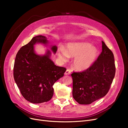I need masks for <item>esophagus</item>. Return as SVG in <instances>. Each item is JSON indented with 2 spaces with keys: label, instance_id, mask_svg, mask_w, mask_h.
Segmentation results:
<instances>
[{
  "label": "esophagus",
  "instance_id": "1",
  "mask_svg": "<svg viewBox=\"0 0 128 128\" xmlns=\"http://www.w3.org/2000/svg\"><path fill=\"white\" fill-rule=\"evenodd\" d=\"M71 72H72V70H70V69H67L66 71V72H64V75H70V74H71Z\"/></svg>",
  "mask_w": 128,
  "mask_h": 128
}]
</instances>
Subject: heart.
Listing matches in <instances>:
<instances>
[{
  "label": "heart",
  "instance_id": "b5f03b06",
  "mask_svg": "<svg viewBox=\"0 0 128 128\" xmlns=\"http://www.w3.org/2000/svg\"><path fill=\"white\" fill-rule=\"evenodd\" d=\"M98 54V48L86 42H70L67 45V49L61 47L58 52V58L62 62L68 60L70 56H74V66L79 71L90 68L95 62Z\"/></svg>",
  "mask_w": 128,
  "mask_h": 128
}]
</instances>
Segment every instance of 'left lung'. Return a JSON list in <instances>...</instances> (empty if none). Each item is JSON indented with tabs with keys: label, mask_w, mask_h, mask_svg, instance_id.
Instances as JSON below:
<instances>
[{
	"label": "left lung",
	"mask_w": 128,
	"mask_h": 128,
	"mask_svg": "<svg viewBox=\"0 0 128 128\" xmlns=\"http://www.w3.org/2000/svg\"><path fill=\"white\" fill-rule=\"evenodd\" d=\"M115 74L113 52L102 41V52L97 60L86 70L74 72L72 96L81 104H88L105 96Z\"/></svg>",
	"instance_id": "1"
}]
</instances>
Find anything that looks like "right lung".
Masks as SVG:
<instances>
[{"mask_svg":"<svg viewBox=\"0 0 128 128\" xmlns=\"http://www.w3.org/2000/svg\"><path fill=\"white\" fill-rule=\"evenodd\" d=\"M47 45L49 42L45 36L38 35L32 38L28 44L18 51L14 66V78L22 96L33 104L47 102L52 98L53 84L64 75L66 69L56 66L51 59L49 50L43 55L35 52L34 45ZM56 54L58 48L50 45Z\"/></svg>","mask_w":128,"mask_h":128,"instance_id":"add662e5","label":"right lung"}]
</instances>
